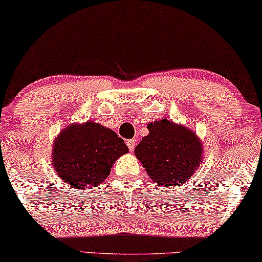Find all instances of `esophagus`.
Masks as SVG:
<instances>
[{"label":"esophagus","instance_id":"1","mask_svg":"<svg viewBox=\"0 0 262 262\" xmlns=\"http://www.w3.org/2000/svg\"><path fill=\"white\" fill-rule=\"evenodd\" d=\"M126 145H127L128 150L134 151L135 150V146H136V140L135 139H127L126 140Z\"/></svg>","mask_w":262,"mask_h":262}]
</instances>
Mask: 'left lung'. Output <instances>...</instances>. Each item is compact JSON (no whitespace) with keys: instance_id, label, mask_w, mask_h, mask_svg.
Listing matches in <instances>:
<instances>
[{"instance_id":"1","label":"left lung","mask_w":262,"mask_h":262,"mask_svg":"<svg viewBox=\"0 0 262 262\" xmlns=\"http://www.w3.org/2000/svg\"><path fill=\"white\" fill-rule=\"evenodd\" d=\"M148 135L135 148L148 177L164 187L180 186L199 167L203 145L194 132L167 119L147 124Z\"/></svg>"}]
</instances>
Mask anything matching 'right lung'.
Here are the masks:
<instances>
[{
  "label": "right lung",
  "instance_id": "1",
  "mask_svg": "<svg viewBox=\"0 0 262 262\" xmlns=\"http://www.w3.org/2000/svg\"><path fill=\"white\" fill-rule=\"evenodd\" d=\"M128 152L115 131L98 123L70 124L52 146V166L66 182L79 190L102 184L120 156Z\"/></svg>",
  "mask_w": 262,
  "mask_h": 262
}]
</instances>
